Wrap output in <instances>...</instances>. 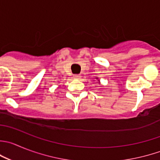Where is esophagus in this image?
I'll use <instances>...</instances> for the list:
<instances>
[{
    "mask_svg": "<svg viewBox=\"0 0 160 160\" xmlns=\"http://www.w3.org/2000/svg\"><path fill=\"white\" fill-rule=\"evenodd\" d=\"M80 77H81V76H80V74H76V75L73 76V78L77 79V80H79V79H80Z\"/></svg>",
    "mask_w": 160,
    "mask_h": 160,
    "instance_id": "esophagus-1",
    "label": "esophagus"
}]
</instances>
